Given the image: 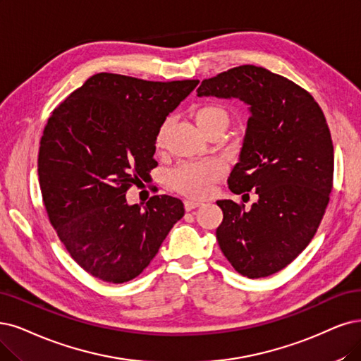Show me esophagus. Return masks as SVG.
Masks as SVG:
<instances>
[{
  "label": "esophagus",
  "instance_id": "obj_1",
  "mask_svg": "<svg viewBox=\"0 0 361 361\" xmlns=\"http://www.w3.org/2000/svg\"><path fill=\"white\" fill-rule=\"evenodd\" d=\"M199 205H201V202H196V201H185V202H184L185 211H192V209L197 208Z\"/></svg>",
  "mask_w": 361,
  "mask_h": 361
}]
</instances>
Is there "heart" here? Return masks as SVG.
Segmentation results:
<instances>
[{"label": "heart", "mask_w": 361, "mask_h": 361, "mask_svg": "<svg viewBox=\"0 0 361 361\" xmlns=\"http://www.w3.org/2000/svg\"><path fill=\"white\" fill-rule=\"evenodd\" d=\"M196 126L207 137L221 133L229 125V114L219 104H204L193 111ZM168 122L159 126L154 138V149L162 150ZM224 176V165L219 159L199 160V162H183L169 172L171 188L192 199H202L211 195L214 184Z\"/></svg>", "instance_id": "obj_1"}]
</instances>
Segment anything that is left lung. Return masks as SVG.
<instances>
[{
	"instance_id": "1",
	"label": "left lung",
	"mask_w": 361,
	"mask_h": 361,
	"mask_svg": "<svg viewBox=\"0 0 361 361\" xmlns=\"http://www.w3.org/2000/svg\"><path fill=\"white\" fill-rule=\"evenodd\" d=\"M197 95L250 105L241 156L228 184L236 195L255 190L259 201L250 209L217 201L223 221L216 236L238 274L269 276L308 247L330 201L335 154L324 113L308 90L256 65L202 80Z\"/></svg>"
}]
</instances>
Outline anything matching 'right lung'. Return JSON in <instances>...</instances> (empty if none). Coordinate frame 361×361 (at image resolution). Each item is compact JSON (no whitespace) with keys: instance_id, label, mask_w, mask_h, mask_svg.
Returning a JSON list of instances; mask_svg holds the SVG:
<instances>
[{"instance_id":"obj_1","label":"right lung","mask_w":361,"mask_h":361,"mask_svg":"<svg viewBox=\"0 0 361 361\" xmlns=\"http://www.w3.org/2000/svg\"><path fill=\"white\" fill-rule=\"evenodd\" d=\"M199 80L149 82L99 73L61 102L43 130L38 178L49 220L74 262L105 283L138 276L184 216L177 197L128 205L157 166L154 138Z\"/></svg>"}]
</instances>
